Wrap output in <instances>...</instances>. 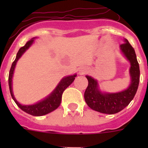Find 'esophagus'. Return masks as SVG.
<instances>
[{"label": "esophagus", "mask_w": 148, "mask_h": 148, "mask_svg": "<svg viewBox=\"0 0 148 148\" xmlns=\"http://www.w3.org/2000/svg\"><path fill=\"white\" fill-rule=\"evenodd\" d=\"M87 72H88V69L87 67H82L80 69V73L82 74H85Z\"/></svg>", "instance_id": "1"}]
</instances>
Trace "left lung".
I'll use <instances>...</instances> for the list:
<instances>
[{
  "instance_id": "obj_1",
  "label": "left lung",
  "mask_w": 148,
  "mask_h": 148,
  "mask_svg": "<svg viewBox=\"0 0 148 148\" xmlns=\"http://www.w3.org/2000/svg\"><path fill=\"white\" fill-rule=\"evenodd\" d=\"M120 45L121 50L130 62L131 84L127 90L117 93H102L96 80L87 75L88 86L84 92V99L91 109L106 114H115L125 108L133 99L139 83L140 70L133 47L127 39Z\"/></svg>"
}]
</instances>
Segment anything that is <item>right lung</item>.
Returning a JSON list of instances; mask_svg holds the SVG:
<instances>
[{"label":"right lung","mask_w":148,"mask_h":148,"mask_svg":"<svg viewBox=\"0 0 148 148\" xmlns=\"http://www.w3.org/2000/svg\"><path fill=\"white\" fill-rule=\"evenodd\" d=\"M33 41V39L29 40L25 45L21 47L20 49L18 50V53H17L16 58H15V61H13L11 69L10 70V74H9V86H10V91L13 100L15 101V102L16 103L17 105L22 110L27 113L28 114L32 115V116H40L50 113V112L55 110L57 109L59 107L61 101L63 92L65 90V89L69 87L73 83V81L75 80V77L76 76V75H70V76L65 77V78H63L62 80L60 82V83L58 84V85L57 86L56 90L47 98H46L45 99H44V100L40 101V102L35 104H32V105H22V104H19L16 101V99H15L14 95H13L12 90V78L13 73H14V70H15L17 61L21 58V56L23 55V53L30 46L32 45Z\"/></svg>","instance_id":"obj_1"}]
</instances>
